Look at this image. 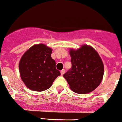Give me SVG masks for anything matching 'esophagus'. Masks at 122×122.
Returning a JSON list of instances; mask_svg holds the SVG:
<instances>
[{
	"label": "esophagus",
	"mask_w": 122,
	"mask_h": 122,
	"mask_svg": "<svg viewBox=\"0 0 122 122\" xmlns=\"http://www.w3.org/2000/svg\"><path fill=\"white\" fill-rule=\"evenodd\" d=\"M64 72H65V70H64V69L61 70V76H62V75H63V74H64Z\"/></svg>",
	"instance_id": "obj_1"
}]
</instances>
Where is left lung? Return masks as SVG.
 <instances>
[{
  "label": "left lung",
  "instance_id": "8db88e82",
  "mask_svg": "<svg viewBox=\"0 0 122 122\" xmlns=\"http://www.w3.org/2000/svg\"><path fill=\"white\" fill-rule=\"evenodd\" d=\"M72 67L63 77L72 90L79 94L92 92L99 85L104 75V65L93 47L83 45L70 50Z\"/></svg>",
  "mask_w": 122,
  "mask_h": 122
}]
</instances>
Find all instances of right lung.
I'll return each mask as SVG.
<instances>
[{
  "mask_svg": "<svg viewBox=\"0 0 122 122\" xmlns=\"http://www.w3.org/2000/svg\"><path fill=\"white\" fill-rule=\"evenodd\" d=\"M52 50L44 44L30 47L23 55L19 63L20 76L28 88L42 92L49 88L61 75L56 62L51 56Z\"/></svg>",
  "mask_w": 122,
  "mask_h": 122,
  "instance_id": "obj_1",
  "label": "right lung"
}]
</instances>
